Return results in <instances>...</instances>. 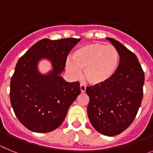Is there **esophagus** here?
I'll use <instances>...</instances> for the list:
<instances>
[{
	"label": "esophagus",
	"mask_w": 153,
	"mask_h": 153,
	"mask_svg": "<svg viewBox=\"0 0 153 153\" xmlns=\"http://www.w3.org/2000/svg\"><path fill=\"white\" fill-rule=\"evenodd\" d=\"M79 87H80L81 93H85V92H86V86H85V85H83L81 83L80 86H79Z\"/></svg>",
	"instance_id": "esophagus-1"
}]
</instances>
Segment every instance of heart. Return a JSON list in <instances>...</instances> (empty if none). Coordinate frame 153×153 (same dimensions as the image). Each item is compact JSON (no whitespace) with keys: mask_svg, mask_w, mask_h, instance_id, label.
<instances>
[{"mask_svg":"<svg viewBox=\"0 0 153 153\" xmlns=\"http://www.w3.org/2000/svg\"><path fill=\"white\" fill-rule=\"evenodd\" d=\"M120 60V53L113 46L93 43L76 50L73 60L66 62V68L74 77H78L81 70H84L85 79L90 84L100 86L113 77Z\"/></svg>","mask_w":153,"mask_h":153,"instance_id":"b5f03b06","label":"heart"}]
</instances>
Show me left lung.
Wrapping results in <instances>:
<instances>
[{
    "label": "left lung",
    "mask_w": 153,
    "mask_h": 153,
    "mask_svg": "<svg viewBox=\"0 0 153 153\" xmlns=\"http://www.w3.org/2000/svg\"><path fill=\"white\" fill-rule=\"evenodd\" d=\"M120 53V65L109 82L86 87L89 120L104 136L120 134L131 125L141 106L145 75L138 58L125 46L107 38Z\"/></svg>",
    "instance_id": "obj_1"
}]
</instances>
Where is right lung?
Instances as JSON below:
<instances>
[{
  "label": "right lung",
  "instance_id": "obj_1",
  "mask_svg": "<svg viewBox=\"0 0 153 153\" xmlns=\"http://www.w3.org/2000/svg\"><path fill=\"white\" fill-rule=\"evenodd\" d=\"M79 40L43 39L19 59L10 79V103L17 118L29 130L48 132L56 129L79 95V82L68 83L60 76L69 53ZM42 59L52 64V70L46 75L37 67Z\"/></svg>",
  "mask_w": 153,
  "mask_h": 153
}]
</instances>
